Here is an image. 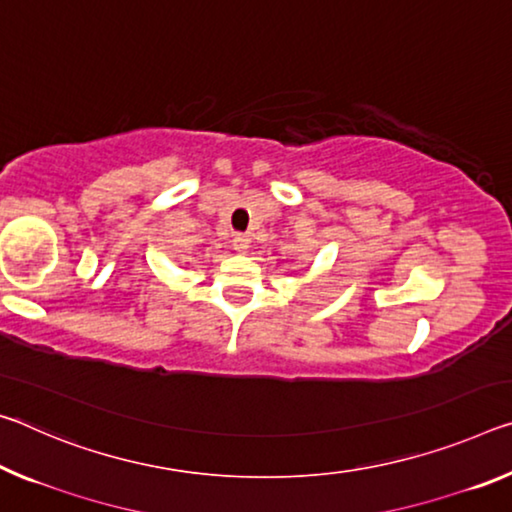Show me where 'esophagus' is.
<instances>
[{
  "mask_svg": "<svg viewBox=\"0 0 512 512\" xmlns=\"http://www.w3.org/2000/svg\"><path fill=\"white\" fill-rule=\"evenodd\" d=\"M248 243H250V241H248L246 234H234V237H232V248L237 250V253H246Z\"/></svg>",
  "mask_w": 512,
  "mask_h": 512,
  "instance_id": "esophagus-1",
  "label": "esophagus"
}]
</instances>
